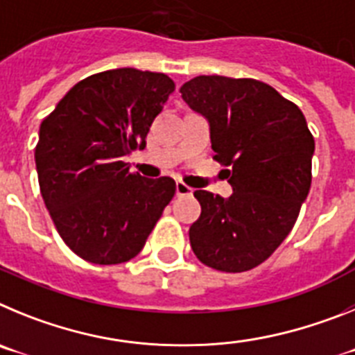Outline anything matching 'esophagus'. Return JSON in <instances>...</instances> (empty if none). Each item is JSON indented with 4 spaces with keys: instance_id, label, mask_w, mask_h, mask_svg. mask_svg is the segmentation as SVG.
I'll return each mask as SVG.
<instances>
[{
    "instance_id": "obj_1",
    "label": "esophagus",
    "mask_w": 355,
    "mask_h": 355,
    "mask_svg": "<svg viewBox=\"0 0 355 355\" xmlns=\"http://www.w3.org/2000/svg\"><path fill=\"white\" fill-rule=\"evenodd\" d=\"M192 192H193V188H190L188 184L181 183V181L175 183V193H178V196H190Z\"/></svg>"
}]
</instances>
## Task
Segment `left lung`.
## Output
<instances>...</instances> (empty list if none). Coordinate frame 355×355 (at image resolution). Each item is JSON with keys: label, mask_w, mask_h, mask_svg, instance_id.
<instances>
[{"label": "left lung", "mask_w": 355, "mask_h": 355, "mask_svg": "<svg viewBox=\"0 0 355 355\" xmlns=\"http://www.w3.org/2000/svg\"><path fill=\"white\" fill-rule=\"evenodd\" d=\"M180 92L208 122L213 158L231 165L233 187L229 199L193 193L200 216L190 225V245L215 270H250L295 225L311 188L315 139L299 106L263 81L197 76Z\"/></svg>", "instance_id": "1"}]
</instances>
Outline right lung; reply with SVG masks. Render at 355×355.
<instances>
[{"label": "right lung", "instance_id": "right-lung-1", "mask_svg": "<svg viewBox=\"0 0 355 355\" xmlns=\"http://www.w3.org/2000/svg\"><path fill=\"white\" fill-rule=\"evenodd\" d=\"M174 90L162 72L133 67L76 83L44 119L35 147L40 193L62 240L85 261H130L175 193L172 178L131 174L122 162L146 147Z\"/></svg>", "mask_w": 355, "mask_h": 355}]
</instances>
